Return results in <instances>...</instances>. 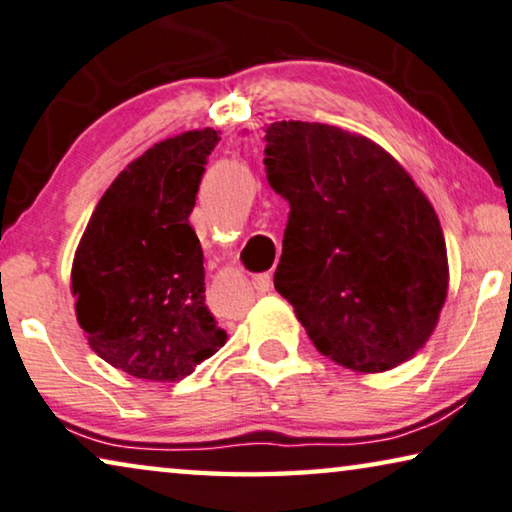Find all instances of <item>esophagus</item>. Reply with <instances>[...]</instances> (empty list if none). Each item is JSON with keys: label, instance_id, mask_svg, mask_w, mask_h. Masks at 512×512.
I'll return each mask as SVG.
<instances>
[{"label": "esophagus", "instance_id": "1", "mask_svg": "<svg viewBox=\"0 0 512 512\" xmlns=\"http://www.w3.org/2000/svg\"><path fill=\"white\" fill-rule=\"evenodd\" d=\"M254 288H256L261 295L270 293V288H272V274H258V277H254Z\"/></svg>", "mask_w": 512, "mask_h": 512}]
</instances>
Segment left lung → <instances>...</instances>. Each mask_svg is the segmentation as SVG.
Returning a JSON list of instances; mask_svg holds the SVG:
<instances>
[{
	"label": "left lung",
	"instance_id": "obj_1",
	"mask_svg": "<svg viewBox=\"0 0 512 512\" xmlns=\"http://www.w3.org/2000/svg\"><path fill=\"white\" fill-rule=\"evenodd\" d=\"M272 190L290 203L274 288L320 355L355 373L412 359L448 293L442 224L396 157L327 123L265 125Z\"/></svg>",
	"mask_w": 512,
	"mask_h": 512
}]
</instances>
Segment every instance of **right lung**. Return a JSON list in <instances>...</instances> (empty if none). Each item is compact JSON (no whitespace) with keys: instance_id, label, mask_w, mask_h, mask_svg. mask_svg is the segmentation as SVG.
<instances>
[{"instance_id":"1","label":"right lung","mask_w":512,"mask_h":512,"mask_svg":"<svg viewBox=\"0 0 512 512\" xmlns=\"http://www.w3.org/2000/svg\"><path fill=\"white\" fill-rule=\"evenodd\" d=\"M219 130H187L132 160L86 224L70 270L91 350L139 380L178 382L226 343L206 306L203 249L190 226Z\"/></svg>"}]
</instances>
